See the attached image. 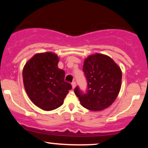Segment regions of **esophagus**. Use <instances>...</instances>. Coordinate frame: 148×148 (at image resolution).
<instances>
[{"instance_id":"esophagus-1","label":"esophagus","mask_w":148,"mask_h":148,"mask_svg":"<svg viewBox=\"0 0 148 148\" xmlns=\"http://www.w3.org/2000/svg\"><path fill=\"white\" fill-rule=\"evenodd\" d=\"M72 88L73 89H74L76 87V82L75 81H73V82L72 83Z\"/></svg>"}]
</instances>
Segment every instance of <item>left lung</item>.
<instances>
[{
    "label": "left lung",
    "instance_id": "1",
    "mask_svg": "<svg viewBox=\"0 0 148 148\" xmlns=\"http://www.w3.org/2000/svg\"><path fill=\"white\" fill-rule=\"evenodd\" d=\"M83 70L87 79V91L84 93L79 86L74 89L81 105L92 111L111 106L121 88L122 71L119 66L108 56L95 53L85 59Z\"/></svg>",
    "mask_w": 148,
    "mask_h": 148
}]
</instances>
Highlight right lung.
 I'll return each instance as SVG.
<instances>
[{"label": "right lung", "mask_w": 148, "mask_h": 148, "mask_svg": "<svg viewBox=\"0 0 148 148\" xmlns=\"http://www.w3.org/2000/svg\"><path fill=\"white\" fill-rule=\"evenodd\" d=\"M59 58L51 52L37 53L25 64L23 85L34 104L45 111L60 107L69 90L70 84L64 81L65 72L58 67Z\"/></svg>", "instance_id": "add662e5"}]
</instances>
